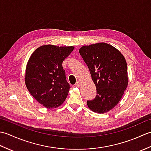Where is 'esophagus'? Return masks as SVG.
Segmentation results:
<instances>
[{"label":"esophagus","instance_id":"34e87169","mask_svg":"<svg viewBox=\"0 0 151 151\" xmlns=\"http://www.w3.org/2000/svg\"><path fill=\"white\" fill-rule=\"evenodd\" d=\"M81 85V82H80V81H78V82H76V84H75V86H76V87H79Z\"/></svg>","mask_w":151,"mask_h":151}]
</instances>
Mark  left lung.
I'll return each mask as SVG.
<instances>
[{
	"instance_id": "left-lung-1",
	"label": "left lung",
	"mask_w": 151,
	"mask_h": 151,
	"mask_svg": "<svg viewBox=\"0 0 151 151\" xmlns=\"http://www.w3.org/2000/svg\"><path fill=\"white\" fill-rule=\"evenodd\" d=\"M79 52L88 67L97 90L95 98L87 101L88 107L98 114L108 112L118 104L127 87L124 57L117 49L105 43L83 46Z\"/></svg>"
}]
</instances>
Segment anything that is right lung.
Instances as JSON below:
<instances>
[{
  "label": "right lung",
  "mask_w": 151,
  "mask_h": 151,
  "mask_svg": "<svg viewBox=\"0 0 151 151\" xmlns=\"http://www.w3.org/2000/svg\"><path fill=\"white\" fill-rule=\"evenodd\" d=\"M73 49V46L47 45L37 48L28 60L25 84L33 97L45 107L60 106L68 95L70 86L62 63Z\"/></svg>",
  "instance_id": "1"
}]
</instances>
